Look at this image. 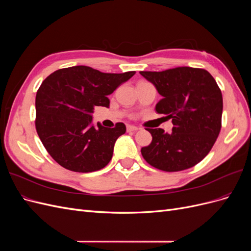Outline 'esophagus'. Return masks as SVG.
Instances as JSON below:
<instances>
[{"label":"esophagus","instance_id":"esophagus-1","mask_svg":"<svg viewBox=\"0 0 251 251\" xmlns=\"http://www.w3.org/2000/svg\"><path fill=\"white\" fill-rule=\"evenodd\" d=\"M137 130H138V127L135 126H126V131L127 132H136Z\"/></svg>","mask_w":251,"mask_h":251}]
</instances>
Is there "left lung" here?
<instances>
[{
    "label": "left lung",
    "mask_w": 251,
    "mask_h": 251,
    "mask_svg": "<svg viewBox=\"0 0 251 251\" xmlns=\"http://www.w3.org/2000/svg\"><path fill=\"white\" fill-rule=\"evenodd\" d=\"M140 74L162 96L156 112L172 118L174 125L170 134L162 128H148L153 140L141 149L143 158L164 172L193 168L209 153L221 130V90L210 73L199 68Z\"/></svg>",
    "instance_id": "left-lung-1"
}]
</instances>
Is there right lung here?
Here are the masks:
<instances>
[{
	"label": "right lung",
	"mask_w": 251,
	"mask_h": 251,
	"mask_svg": "<svg viewBox=\"0 0 251 251\" xmlns=\"http://www.w3.org/2000/svg\"><path fill=\"white\" fill-rule=\"evenodd\" d=\"M135 71L102 73L74 66L50 74L35 97V126L44 147L63 168L78 173L103 169L113 156L123 123L115 127L93 125L95 107L109 108L108 95L130 79Z\"/></svg>",
	"instance_id": "1"
}]
</instances>
